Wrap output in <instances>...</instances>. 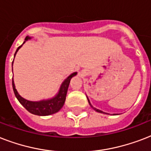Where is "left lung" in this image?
Here are the masks:
<instances>
[{
	"label": "left lung",
	"mask_w": 151,
	"mask_h": 151,
	"mask_svg": "<svg viewBox=\"0 0 151 151\" xmlns=\"http://www.w3.org/2000/svg\"><path fill=\"white\" fill-rule=\"evenodd\" d=\"M87 99H88V103H89V105L91 106L92 109H93V110H96V112L101 113V114H107V113L103 112V111H102V110H99V109H96V107H93V106H92V104H91V103H90V101H89V99H88V96H87ZM114 115H118V114H114Z\"/></svg>",
	"instance_id": "8db88e82"
}]
</instances>
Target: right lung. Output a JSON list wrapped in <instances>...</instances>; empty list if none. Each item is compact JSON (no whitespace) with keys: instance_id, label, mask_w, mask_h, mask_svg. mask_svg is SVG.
Here are the masks:
<instances>
[{"instance_id":"right-lung-1","label":"right lung","mask_w":151,"mask_h":151,"mask_svg":"<svg viewBox=\"0 0 151 151\" xmlns=\"http://www.w3.org/2000/svg\"><path fill=\"white\" fill-rule=\"evenodd\" d=\"M29 39H31V37L29 36H27V37L25 38V41L23 42V44H24L27 41L29 40ZM23 44H22V45H23ZM22 45L17 48V50H16V52H15V55H14V58H15V55H16L17 52L19 51V49L22 46ZM13 62H14V60H13ZM77 73H78L77 72H74V73H71L70 75H69L68 77L63 81V82L61 84L60 88H59V92H57V94L55 95V96L52 97V98H50V99H43V100L40 101H29L24 99V98H22V97L19 94V92H17V90L15 88V83H14V80H13L12 78L13 91H14L15 97L17 98L19 102V103H21V104H22V105L23 106L29 113H31L33 114L38 115V116H48V115L53 114L57 113L58 111H59V110H61V108L63 106L65 100H66V93H67V90H68V87L69 85H70V82L71 78L77 75Z\"/></svg>"}]
</instances>
